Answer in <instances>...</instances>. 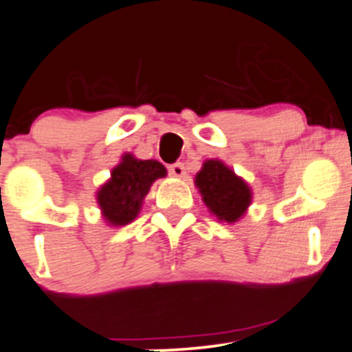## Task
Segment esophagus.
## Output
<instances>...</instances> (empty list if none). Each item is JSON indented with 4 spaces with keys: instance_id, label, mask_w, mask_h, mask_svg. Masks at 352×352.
Masks as SVG:
<instances>
[{
    "instance_id": "esophagus-1",
    "label": "esophagus",
    "mask_w": 352,
    "mask_h": 352,
    "mask_svg": "<svg viewBox=\"0 0 352 352\" xmlns=\"http://www.w3.org/2000/svg\"><path fill=\"white\" fill-rule=\"evenodd\" d=\"M169 175L175 177H184L186 176V171H184L183 162H176V164L169 166Z\"/></svg>"
}]
</instances>
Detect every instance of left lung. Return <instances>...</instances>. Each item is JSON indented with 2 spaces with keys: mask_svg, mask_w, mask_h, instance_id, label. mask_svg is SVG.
I'll use <instances>...</instances> for the list:
<instances>
[{
  "mask_svg": "<svg viewBox=\"0 0 352 352\" xmlns=\"http://www.w3.org/2000/svg\"><path fill=\"white\" fill-rule=\"evenodd\" d=\"M205 205L215 217L236 222L248 208L252 191L248 184L226 168L221 161H207L195 177Z\"/></svg>",
  "mask_w": 352,
  "mask_h": 352,
  "instance_id": "obj_1",
  "label": "left lung"
}]
</instances>
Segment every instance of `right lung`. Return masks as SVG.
I'll use <instances>...</instances> for the list:
<instances>
[{
    "label": "right lung",
    "mask_w": 352,
    "mask_h": 352,
    "mask_svg": "<svg viewBox=\"0 0 352 352\" xmlns=\"http://www.w3.org/2000/svg\"><path fill=\"white\" fill-rule=\"evenodd\" d=\"M166 176V168L157 161H140L124 154L113 169L111 179L97 193L104 219L113 226H124L140 212L142 200L157 177Z\"/></svg>",
    "instance_id": "obj_1"
}]
</instances>
